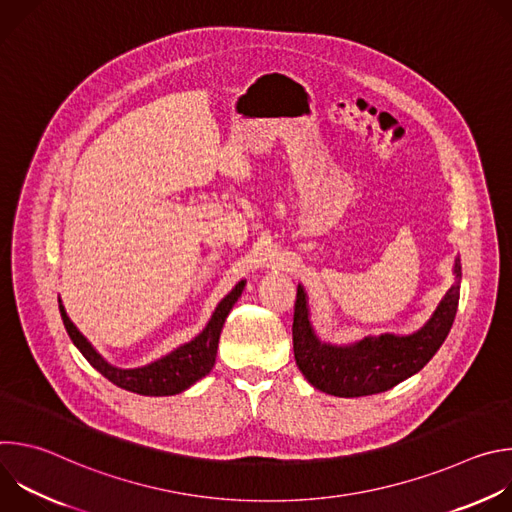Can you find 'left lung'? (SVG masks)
I'll use <instances>...</instances> for the list:
<instances>
[{
    "label": "left lung",
    "mask_w": 512,
    "mask_h": 512,
    "mask_svg": "<svg viewBox=\"0 0 512 512\" xmlns=\"http://www.w3.org/2000/svg\"><path fill=\"white\" fill-rule=\"evenodd\" d=\"M462 265L454 261V283L429 320L411 334L383 332L348 344L322 340L310 318L304 285H298L294 314V356L312 387L334 397H364L393 389L419 373L440 350L454 324L460 302Z\"/></svg>",
    "instance_id": "1"
}]
</instances>
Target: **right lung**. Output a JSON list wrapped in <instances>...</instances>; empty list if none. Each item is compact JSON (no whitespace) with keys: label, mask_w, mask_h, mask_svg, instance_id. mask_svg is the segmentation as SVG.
<instances>
[{"label":"right lung","mask_w":512,"mask_h":512,"mask_svg":"<svg viewBox=\"0 0 512 512\" xmlns=\"http://www.w3.org/2000/svg\"><path fill=\"white\" fill-rule=\"evenodd\" d=\"M245 279H241L229 294L218 302V306L214 308L210 320L206 322V326L202 328L200 334H196L190 342L180 344L178 348H174L172 352L143 364V367H135V369H119L113 367L111 362H107L97 348L81 334V330L72 324V320L68 318L62 300H58V308H60V316L64 322V328L81 354L91 362V367L97 369L105 379H109L113 385L137 393V395H145V397H166V395H178L182 391H186L188 387H192L196 381H200L202 377H206L216 360V350H218V338H221L225 320L229 316V312L233 310L235 302L241 298L243 289H245Z\"/></svg>","instance_id":"1"}]
</instances>
